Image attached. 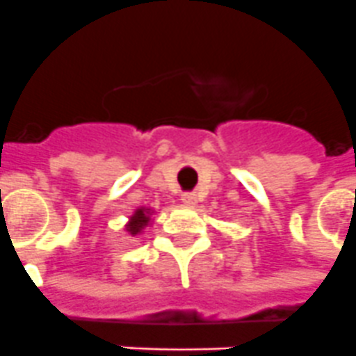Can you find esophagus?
Returning <instances> with one entry per match:
<instances>
[{
  "mask_svg": "<svg viewBox=\"0 0 356 356\" xmlns=\"http://www.w3.org/2000/svg\"><path fill=\"white\" fill-rule=\"evenodd\" d=\"M181 201H184L185 205H194V203H196V194L194 193L181 194Z\"/></svg>",
  "mask_w": 356,
  "mask_h": 356,
  "instance_id": "obj_1",
  "label": "esophagus"
}]
</instances>
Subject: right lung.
Instances as JSON below:
<instances>
[{
    "label": "right lung",
    "instance_id": "right-lung-1",
    "mask_svg": "<svg viewBox=\"0 0 356 356\" xmlns=\"http://www.w3.org/2000/svg\"><path fill=\"white\" fill-rule=\"evenodd\" d=\"M147 221H149V217H147V213L144 212L143 209L137 210V212H135V216L131 217L130 225H128V232H130L131 235L139 234L140 229H143L144 226H146Z\"/></svg>",
    "mask_w": 356,
    "mask_h": 356
}]
</instances>
